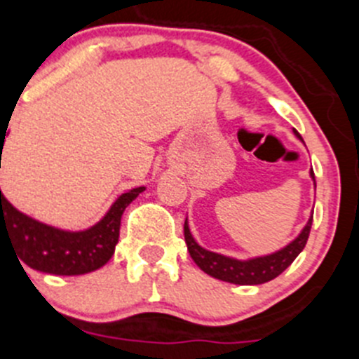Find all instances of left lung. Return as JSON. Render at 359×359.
I'll list each match as a JSON object with an SVG mask.
<instances>
[{
    "instance_id": "obj_1",
    "label": "left lung",
    "mask_w": 359,
    "mask_h": 359,
    "mask_svg": "<svg viewBox=\"0 0 359 359\" xmlns=\"http://www.w3.org/2000/svg\"><path fill=\"white\" fill-rule=\"evenodd\" d=\"M297 134V138H301V134L297 130H294ZM311 179L316 180V173L313 170L310 172ZM311 221L313 216H310L306 226L303 229V232L299 233L297 239H294L289 246H285L283 250L276 251L273 255L259 257V259L251 260H236L230 259V257L217 255L212 251H207L193 239L189 232V226H187V219L184 223V237H186L187 251H189L191 259L195 260L196 266L203 271V273L210 274V276L217 278V280L229 281V283H236V285H260V283H266V281L274 280L276 276H280L290 264L296 260V257L299 255L303 248L306 246L308 236H310Z\"/></svg>"
}]
</instances>
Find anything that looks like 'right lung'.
I'll return each instance as SVG.
<instances>
[{
    "mask_svg": "<svg viewBox=\"0 0 359 359\" xmlns=\"http://www.w3.org/2000/svg\"><path fill=\"white\" fill-rule=\"evenodd\" d=\"M5 136L6 133H0L1 154ZM143 189L136 187L118 196L108 214L85 232H65L32 219L19 212L0 191V243L6 237L19 260L35 271L60 276L92 273L113 257L123 210Z\"/></svg>",
    "mask_w": 359,
    "mask_h": 359,
    "instance_id": "add662e5",
    "label": "right lung"
}]
</instances>
